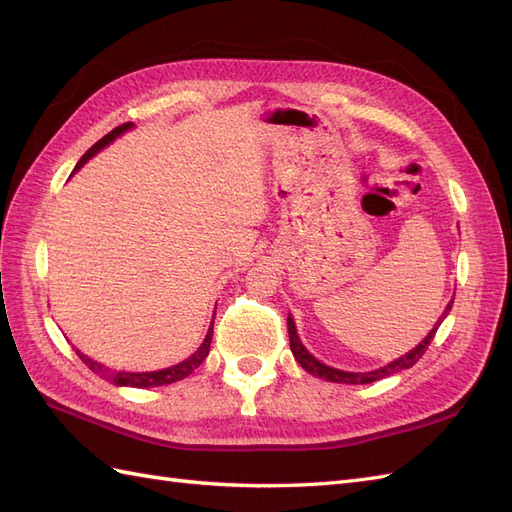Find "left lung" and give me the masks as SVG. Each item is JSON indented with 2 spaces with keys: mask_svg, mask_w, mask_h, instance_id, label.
<instances>
[{
  "mask_svg": "<svg viewBox=\"0 0 512 512\" xmlns=\"http://www.w3.org/2000/svg\"><path fill=\"white\" fill-rule=\"evenodd\" d=\"M451 307H453V301L446 305L444 314H442V318L438 320L436 327H433V329L429 331V335H427V337L423 339V342L418 344L414 350H410L406 356H401V359H397V361H393V363H389V365H384V367H380V369H376V371H365V374H352V371L333 369V367H329V365L320 363L318 359H314V356L303 348L301 339H299V335H297V329H294V322H292V318L288 316L290 350H292V354H294V359L299 361V365H301L305 371H309V374H312V376H318V378H324V380H331V382H339V384H369V382H376V380H382V378H389V376L397 374V371L410 369L418 359H421V356L425 354V350L429 348L431 339L436 337V331H438V327H440V322L448 316V312H451Z\"/></svg>",
  "mask_w": 512,
  "mask_h": 512,
  "instance_id": "1",
  "label": "left lung"
}]
</instances>
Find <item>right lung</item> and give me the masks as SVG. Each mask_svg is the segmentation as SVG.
I'll return each mask as SVG.
<instances>
[{"label": "right lung", "mask_w": 512, "mask_h": 512, "mask_svg": "<svg viewBox=\"0 0 512 512\" xmlns=\"http://www.w3.org/2000/svg\"><path fill=\"white\" fill-rule=\"evenodd\" d=\"M128 128H132V123H121V126H117L115 130L108 132L104 138H100V141H98L94 147H91V149L85 153V156L79 160V164H76V168H81L91 156H94V153H98L102 147H106L108 143L115 141V138H117L121 132H126ZM76 168H74V170H76ZM211 337H213V327L209 329V333H207V337H205V342L200 344V348H198L192 356H188V359H185L183 363H177V365H173V367H166V369H160V371H143V374H132V371H111V369H106L104 365H100V363H96V361H91L89 356L81 354L79 350H76V354H79L81 361H83L91 371H94V374H98L100 378L111 380V382L117 384V386H136V389H147V386L173 384V382H177V380L188 378V376L192 374V371L207 359L209 348H211Z\"/></svg>", "instance_id": "right-lung-1"}]
</instances>
